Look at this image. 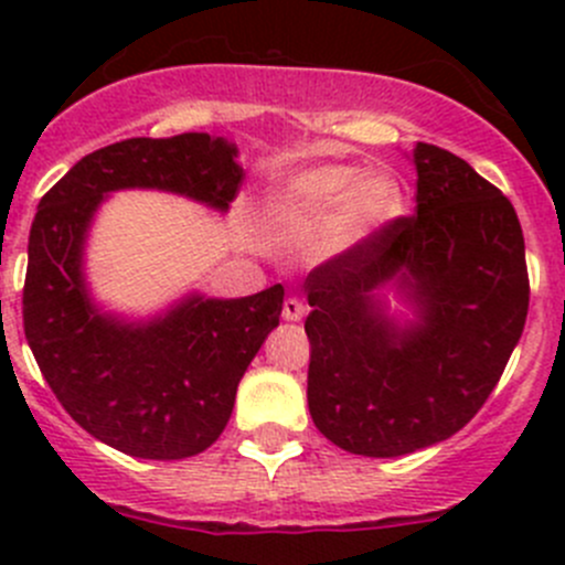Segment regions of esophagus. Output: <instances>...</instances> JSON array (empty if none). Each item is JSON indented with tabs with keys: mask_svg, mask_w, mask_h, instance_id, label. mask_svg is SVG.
<instances>
[{
	"mask_svg": "<svg viewBox=\"0 0 565 565\" xmlns=\"http://www.w3.org/2000/svg\"><path fill=\"white\" fill-rule=\"evenodd\" d=\"M306 315V306H303V300L300 298H287L284 300V319H287V322H298L300 317Z\"/></svg>",
	"mask_w": 565,
	"mask_h": 565,
	"instance_id": "obj_1",
	"label": "esophagus"
}]
</instances>
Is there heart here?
<instances>
[{
    "mask_svg": "<svg viewBox=\"0 0 565 565\" xmlns=\"http://www.w3.org/2000/svg\"><path fill=\"white\" fill-rule=\"evenodd\" d=\"M352 167H319L276 182L267 193V218L281 226L328 224L341 213L347 235H363L396 218L404 207L402 185L391 174L363 177Z\"/></svg>",
    "mask_w": 565,
    "mask_h": 565,
    "instance_id": "heart-1",
    "label": "heart"
}]
</instances>
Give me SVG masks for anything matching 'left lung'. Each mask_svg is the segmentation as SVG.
Masks as SVG:
<instances>
[{
    "mask_svg": "<svg viewBox=\"0 0 565 565\" xmlns=\"http://www.w3.org/2000/svg\"><path fill=\"white\" fill-rule=\"evenodd\" d=\"M413 161L415 213L303 284L311 418L361 457H404L457 435L494 391L527 319L514 204L443 147L418 141ZM393 277L419 309L409 329H396L373 295Z\"/></svg>",
    "mask_w": 565,
    "mask_h": 565,
    "instance_id": "obj_1",
    "label": "left lung"
}]
</instances>
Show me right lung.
Wrapping results in <instances>:
<instances>
[{
    "label": "right lung",
    "instance_id": "right-lung-1",
    "mask_svg": "<svg viewBox=\"0 0 565 565\" xmlns=\"http://www.w3.org/2000/svg\"><path fill=\"white\" fill-rule=\"evenodd\" d=\"M235 156V145L207 134L125 139L84 156L38 204L26 341L67 415L130 457L185 459L218 440L237 383L281 317L284 287L237 300L193 295L147 324L117 322L84 287L89 221L119 188H161L226 210L243 182Z\"/></svg>",
    "mask_w": 565,
    "mask_h": 565
}]
</instances>
